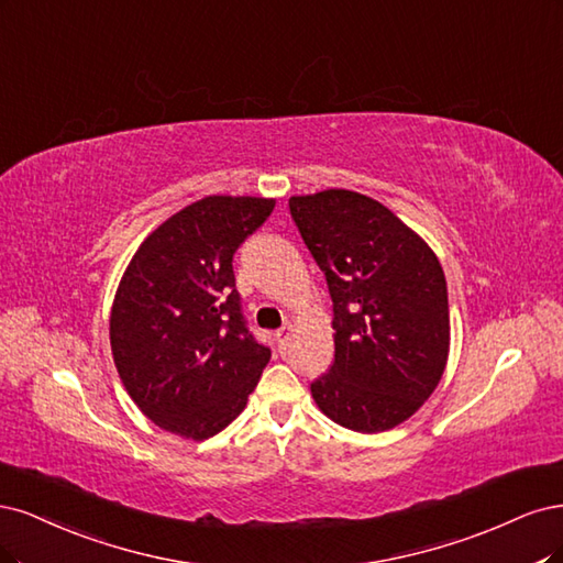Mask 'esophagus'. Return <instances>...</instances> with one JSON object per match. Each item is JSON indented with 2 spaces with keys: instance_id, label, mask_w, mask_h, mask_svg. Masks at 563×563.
<instances>
[{
  "instance_id": "esophagus-1",
  "label": "esophagus",
  "mask_w": 563,
  "mask_h": 563,
  "mask_svg": "<svg viewBox=\"0 0 563 563\" xmlns=\"http://www.w3.org/2000/svg\"><path fill=\"white\" fill-rule=\"evenodd\" d=\"M289 332H292V324H289V322H285L283 328L276 332V343H278V349H280V351H285V346H287Z\"/></svg>"
}]
</instances>
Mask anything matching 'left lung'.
<instances>
[{"mask_svg":"<svg viewBox=\"0 0 563 563\" xmlns=\"http://www.w3.org/2000/svg\"><path fill=\"white\" fill-rule=\"evenodd\" d=\"M289 214L328 280L334 311V365L311 384L313 400L343 428L390 430L444 374V271L426 241L369 196H292Z\"/></svg>","mask_w":563,"mask_h":563,"instance_id":"8db88e82","label":"left lung"}]
</instances>
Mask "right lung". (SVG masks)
Wrapping results in <instances>:
<instances>
[{"instance_id": "obj_1", "label": "right lung", "mask_w": 563, "mask_h": 563, "mask_svg": "<svg viewBox=\"0 0 563 563\" xmlns=\"http://www.w3.org/2000/svg\"><path fill=\"white\" fill-rule=\"evenodd\" d=\"M276 201L208 196L140 245L117 289L110 341L119 376L144 416L208 440L245 409L271 349L250 332L233 255Z\"/></svg>"}]
</instances>
